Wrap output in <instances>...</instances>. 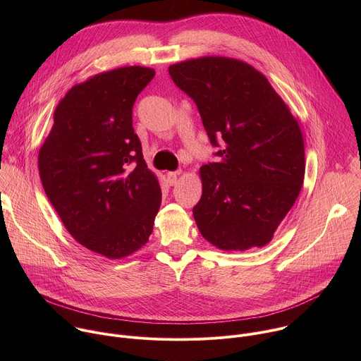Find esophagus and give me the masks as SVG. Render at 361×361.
Returning a JSON list of instances; mask_svg holds the SVG:
<instances>
[{
  "label": "esophagus",
  "mask_w": 361,
  "mask_h": 361,
  "mask_svg": "<svg viewBox=\"0 0 361 361\" xmlns=\"http://www.w3.org/2000/svg\"><path fill=\"white\" fill-rule=\"evenodd\" d=\"M180 174H181V171H171V173H169V174H167L169 184H170V185H174V184L177 183V180H178Z\"/></svg>",
  "instance_id": "1"
}]
</instances>
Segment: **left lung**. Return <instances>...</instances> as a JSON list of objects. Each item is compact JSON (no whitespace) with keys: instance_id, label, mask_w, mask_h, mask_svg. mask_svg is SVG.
I'll list each match as a JSON object with an SVG mask.
<instances>
[{"instance_id":"8db88e82","label":"left lung","mask_w":361,"mask_h":361,"mask_svg":"<svg viewBox=\"0 0 361 361\" xmlns=\"http://www.w3.org/2000/svg\"><path fill=\"white\" fill-rule=\"evenodd\" d=\"M192 98L217 163L200 169L192 216L201 235L231 251L263 247L293 207L304 180V140L269 80L250 64L201 57L169 67Z\"/></svg>"}]
</instances>
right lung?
<instances>
[{
  "instance_id": "obj_1",
  "label": "right lung",
  "mask_w": 361,
  "mask_h": 361,
  "mask_svg": "<svg viewBox=\"0 0 361 361\" xmlns=\"http://www.w3.org/2000/svg\"><path fill=\"white\" fill-rule=\"evenodd\" d=\"M154 74L130 66L74 85L38 152L44 191L68 233L111 260L148 241L160 210L159 180L133 128V106Z\"/></svg>"
}]
</instances>
